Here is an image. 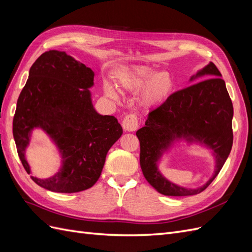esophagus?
Instances as JSON below:
<instances>
[{
  "label": "esophagus",
  "mask_w": 252,
  "mask_h": 252,
  "mask_svg": "<svg viewBox=\"0 0 252 252\" xmlns=\"http://www.w3.org/2000/svg\"><path fill=\"white\" fill-rule=\"evenodd\" d=\"M122 126H123L125 131H128V132L135 131L136 129H138V126H139L138 118H136L134 114H127V116L123 120Z\"/></svg>",
  "instance_id": "34e87169"
}]
</instances>
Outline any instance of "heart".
Returning <instances> with one entry per match:
<instances>
[{
    "instance_id": "heart-1",
    "label": "heart",
    "mask_w": 252,
    "mask_h": 252,
    "mask_svg": "<svg viewBox=\"0 0 252 252\" xmlns=\"http://www.w3.org/2000/svg\"><path fill=\"white\" fill-rule=\"evenodd\" d=\"M118 85L124 94H132L139 93L138 101L141 107L148 110L165 102L172 93L173 79L167 71L157 72L146 66L128 68L118 78ZM105 94L118 100L119 94L110 84L104 85Z\"/></svg>"
}]
</instances>
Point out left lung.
I'll return each mask as SVG.
<instances>
[{"mask_svg":"<svg viewBox=\"0 0 252 252\" xmlns=\"http://www.w3.org/2000/svg\"><path fill=\"white\" fill-rule=\"evenodd\" d=\"M205 80L172 94L164 104L148 114L145 126L136 131L140 141V164L145 179L164 195L186 196L202 192L222 169L232 142L233 106L225 81L217 66L209 62L190 78ZM199 143L211 149L216 168L204 186L187 189L167 180L158 168L163 155L175 141Z\"/></svg>","mask_w":252,"mask_h":252,"instance_id":"obj_1","label":"left lung"}]
</instances>
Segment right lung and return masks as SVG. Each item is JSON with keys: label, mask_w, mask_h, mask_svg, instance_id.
Segmentation results:
<instances>
[{"label": "right lung", "mask_w": 252, "mask_h": 252, "mask_svg": "<svg viewBox=\"0 0 252 252\" xmlns=\"http://www.w3.org/2000/svg\"><path fill=\"white\" fill-rule=\"evenodd\" d=\"M94 72L65 51L44 52L29 70L18 98L12 132L28 174L26 148L34 129L46 133L61 156L57 173L32 179L53 192L73 193L93 187L106 156L123 133L118 120L98 113L91 100Z\"/></svg>", "instance_id": "1"}]
</instances>
